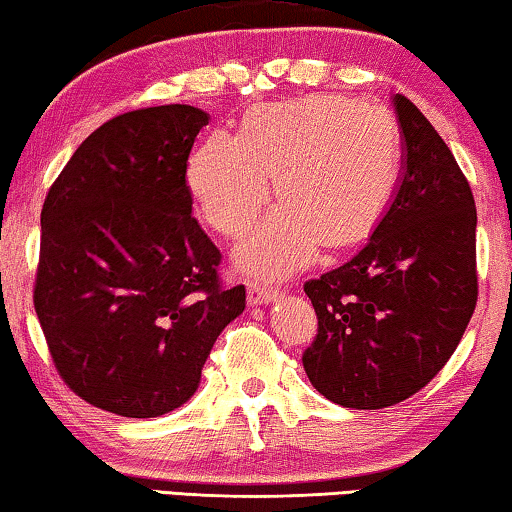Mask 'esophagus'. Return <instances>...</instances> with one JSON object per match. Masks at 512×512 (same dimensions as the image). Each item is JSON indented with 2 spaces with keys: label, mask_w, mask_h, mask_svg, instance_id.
Segmentation results:
<instances>
[{
  "label": "esophagus",
  "mask_w": 512,
  "mask_h": 512,
  "mask_svg": "<svg viewBox=\"0 0 512 512\" xmlns=\"http://www.w3.org/2000/svg\"><path fill=\"white\" fill-rule=\"evenodd\" d=\"M277 297H279V288L263 286V283H249V288H247V302L251 306L267 304V302L277 300Z\"/></svg>",
  "instance_id": "34e87169"
}]
</instances>
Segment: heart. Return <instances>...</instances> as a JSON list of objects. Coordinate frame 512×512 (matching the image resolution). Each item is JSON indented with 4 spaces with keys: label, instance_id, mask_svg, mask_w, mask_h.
Wrapping results in <instances>:
<instances>
[{
    "label": "heart",
    "instance_id": "1",
    "mask_svg": "<svg viewBox=\"0 0 512 512\" xmlns=\"http://www.w3.org/2000/svg\"><path fill=\"white\" fill-rule=\"evenodd\" d=\"M400 137L387 109L341 96H304L254 107L238 135L217 130L187 167L203 219L245 233L272 194L283 199L235 251L251 277L274 279L309 265L322 238L348 245L387 208L398 180Z\"/></svg>",
    "mask_w": 512,
    "mask_h": 512
}]
</instances>
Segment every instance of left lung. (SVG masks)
Here are the masks:
<instances>
[{"instance_id":"1","label":"left lung","mask_w":512,"mask_h":512,"mask_svg":"<svg viewBox=\"0 0 512 512\" xmlns=\"http://www.w3.org/2000/svg\"><path fill=\"white\" fill-rule=\"evenodd\" d=\"M400 128L398 187L348 263L304 283L318 334L302 364L336 405L382 410L442 371L476 306V206L430 121L391 98Z\"/></svg>"}]
</instances>
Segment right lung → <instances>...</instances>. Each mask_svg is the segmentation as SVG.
Returning a JSON list of instances; mask_svg holds the SVG:
<instances>
[{
  "mask_svg": "<svg viewBox=\"0 0 512 512\" xmlns=\"http://www.w3.org/2000/svg\"><path fill=\"white\" fill-rule=\"evenodd\" d=\"M210 114L162 105L86 137L47 192L34 306L59 375L128 419L185 405L245 286L192 217L187 160Z\"/></svg>",
  "mask_w": 512,
  "mask_h": 512,
  "instance_id": "obj_1",
  "label": "right lung"
}]
</instances>
